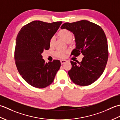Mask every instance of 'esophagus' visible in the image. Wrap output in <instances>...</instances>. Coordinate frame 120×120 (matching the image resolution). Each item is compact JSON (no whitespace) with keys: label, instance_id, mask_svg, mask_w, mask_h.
I'll return each instance as SVG.
<instances>
[{"label":"esophagus","instance_id":"esophagus-1","mask_svg":"<svg viewBox=\"0 0 120 120\" xmlns=\"http://www.w3.org/2000/svg\"><path fill=\"white\" fill-rule=\"evenodd\" d=\"M66 62H67V60H60V62L61 64H64V63H65Z\"/></svg>","mask_w":120,"mask_h":120}]
</instances>
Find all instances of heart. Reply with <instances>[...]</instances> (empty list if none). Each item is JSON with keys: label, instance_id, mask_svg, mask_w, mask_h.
<instances>
[{"label": "heart", "instance_id": "obj_1", "mask_svg": "<svg viewBox=\"0 0 120 120\" xmlns=\"http://www.w3.org/2000/svg\"><path fill=\"white\" fill-rule=\"evenodd\" d=\"M58 36L62 38L65 42L70 43L72 40L73 38V34L70 30L67 29H62L59 30L58 33ZM55 38L52 37L49 40V46L50 47L53 46L55 44ZM67 51L63 50H57L55 53V55L56 57L60 58H64L67 53Z\"/></svg>", "mask_w": 120, "mask_h": 120}]
</instances>
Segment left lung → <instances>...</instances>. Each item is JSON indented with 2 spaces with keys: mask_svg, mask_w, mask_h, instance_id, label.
Segmentation results:
<instances>
[{
  "mask_svg": "<svg viewBox=\"0 0 120 120\" xmlns=\"http://www.w3.org/2000/svg\"><path fill=\"white\" fill-rule=\"evenodd\" d=\"M61 28L69 30L74 34L76 48L71 55L84 56L80 62L71 61L72 68L68 74L71 80L81 86L93 83L104 72L108 58L107 40L104 30L86 20L65 22Z\"/></svg>",
  "mask_w": 120,
  "mask_h": 120,
  "instance_id": "left-lung-1",
  "label": "left lung"
}]
</instances>
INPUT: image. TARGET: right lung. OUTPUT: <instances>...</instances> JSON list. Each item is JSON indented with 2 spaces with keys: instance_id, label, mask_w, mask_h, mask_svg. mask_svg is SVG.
Returning <instances> with one entry per match:
<instances>
[{
  "instance_id": "1",
  "label": "right lung",
  "mask_w": 120,
  "mask_h": 120,
  "mask_svg": "<svg viewBox=\"0 0 120 120\" xmlns=\"http://www.w3.org/2000/svg\"><path fill=\"white\" fill-rule=\"evenodd\" d=\"M62 22L34 21L25 25L18 34L14 52L15 64L22 78L34 87L44 88L49 86L60 68L59 60L45 63L42 53L49 49V40Z\"/></svg>"
}]
</instances>
